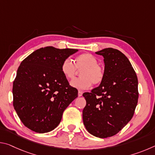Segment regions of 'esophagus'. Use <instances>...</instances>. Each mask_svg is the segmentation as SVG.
Segmentation results:
<instances>
[{
  "instance_id": "34e87169",
  "label": "esophagus",
  "mask_w": 155,
  "mask_h": 155,
  "mask_svg": "<svg viewBox=\"0 0 155 155\" xmlns=\"http://www.w3.org/2000/svg\"><path fill=\"white\" fill-rule=\"evenodd\" d=\"M82 95H83V92L81 91H78V96H79V97H81V96H82Z\"/></svg>"
}]
</instances>
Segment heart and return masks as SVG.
<instances>
[{"label": "heart", "mask_w": 155, "mask_h": 155, "mask_svg": "<svg viewBox=\"0 0 155 155\" xmlns=\"http://www.w3.org/2000/svg\"><path fill=\"white\" fill-rule=\"evenodd\" d=\"M78 70L81 78H76L70 82V85L78 90H86L90 88L92 83L98 84L104 77V70L98 64V60L90 53H83L76 58L75 64L70 59H65L63 61L61 70L62 74L68 79L75 77Z\"/></svg>", "instance_id": "1"}]
</instances>
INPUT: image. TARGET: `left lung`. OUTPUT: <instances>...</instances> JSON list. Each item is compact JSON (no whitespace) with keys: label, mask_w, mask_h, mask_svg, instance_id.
<instances>
[{"label":"left lung","mask_w":155,"mask_h":155,"mask_svg":"<svg viewBox=\"0 0 155 155\" xmlns=\"http://www.w3.org/2000/svg\"><path fill=\"white\" fill-rule=\"evenodd\" d=\"M104 57L103 81L85 92L83 120L90 134L107 138L117 134L130 121L138 101V80L129 60L117 49L96 52Z\"/></svg>","instance_id":"1"}]
</instances>
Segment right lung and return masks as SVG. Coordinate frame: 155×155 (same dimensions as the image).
<instances>
[{"mask_svg": "<svg viewBox=\"0 0 155 155\" xmlns=\"http://www.w3.org/2000/svg\"><path fill=\"white\" fill-rule=\"evenodd\" d=\"M77 49L46 46L21 62L13 83V104L25 127L48 133L61 122L64 110L78 97L61 70L63 61Z\"/></svg>", "mask_w": 155, "mask_h": 155, "instance_id": "right-lung-1", "label": "right lung"}]
</instances>
